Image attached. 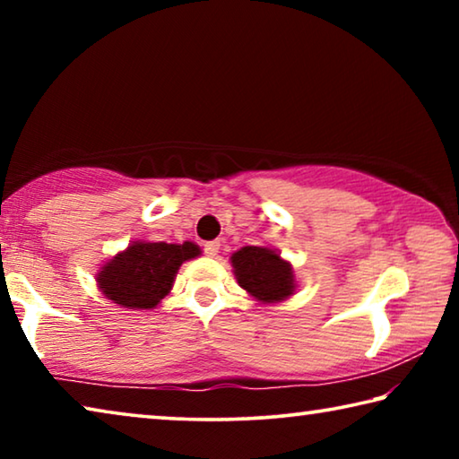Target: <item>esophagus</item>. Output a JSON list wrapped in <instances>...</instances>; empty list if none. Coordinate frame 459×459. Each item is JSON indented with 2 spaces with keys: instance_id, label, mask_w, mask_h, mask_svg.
Returning a JSON list of instances; mask_svg holds the SVG:
<instances>
[{
  "instance_id": "obj_1",
  "label": "esophagus",
  "mask_w": 459,
  "mask_h": 459,
  "mask_svg": "<svg viewBox=\"0 0 459 459\" xmlns=\"http://www.w3.org/2000/svg\"><path fill=\"white\" fill-rule=\"evenodd\" d=\"M219 248H221L219 240H208V243L204 245V253L208 255V257H216V255H219Z\"/></svg>"
}]
</instances>
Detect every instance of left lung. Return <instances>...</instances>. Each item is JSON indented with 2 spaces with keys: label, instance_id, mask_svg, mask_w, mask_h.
Instances as JSON below:
<instances>
[{
  "label": "left lung",
  "instance_id": "left-lung-1",
  "mask_svg": "<svg viewBox=\"0 0 459 459\" xmlns=\"http://www.w3.org/2000/svg\"><path fill=\"white\" fill-rule=\"evenodd\" d=\"M237 283L261 304H279L298 290L293 265L277 248L248 245L230 255Z\"/></svg>",
  "mask_w": 459,
  "mask_h": 459
}]
</instances>
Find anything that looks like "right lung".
<instances>
[{
    "label": "right lung",
    "mask_w": 459,
    "mask_h": 459,
    "mask_svg": "<svg viewBox=\"0 0 459 459\" xmlns=\"http://www.w3.org/2000/svg\"><path fill=\"white\" fill-rule=\"evenodd\" d=\"M200 253L192 240L182 245L134 240L103 263L95 281L99 291L119 307L153 309L172 291L182 263L196 259Z\"/></svg>",
    "instance_id": "1"
}]
</instances>
